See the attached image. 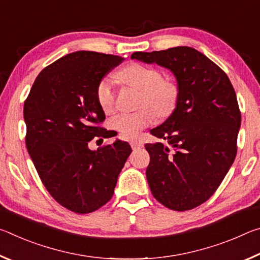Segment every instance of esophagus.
<instances>
[{
	"mask_svg": "<svg viewBox=\"0 0 260 260\" xmlns=\"http://www.w3.org/2000/svg\"><path fill=\"white\" fill-rule=\"evenodd\" d=\"M131 147L133 148V149H139V148H142L143 147V143L141 142V141L134 140V141H131Z\"/></svg>",
	"mask_w": 260,
	"mask_h": 260,
	"instance_id": "34e87169",
	"label": "esophagus"
}]
</instances>
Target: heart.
<instances>
[{
    "label": "heart",
    "instance_id": "b5f03b06",
    "mask_svg": "<svg viewBox=\"0 0 260 260\" xmlns=\"http://www.w3.org/2000/svg\"><path fill=\"white\" fill-rule=\"evenodd\" d=\"M125 85L141 91L139 105L144 107L139 111L120 113L110 122L112 128L125 139H133L146 127L150 126L158 116L165 117L173 111L178 100V88L172 81L161 79L157 69L140 63L126 65L118 73ZM96 100L105 114H111L116 109V93L111 79L103 78L96 87ZM150 105L154 109L146 107Z\"/></svg>",
    "mask_w": 260,
    "mask_h": 260
}]
</instances>
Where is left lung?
<instances>
[{
  "instance_id": "left-lung-1",
  "label": "left lung",
  "mask_w": 260,
  "mask_h": 260,
  "mask_svg": "<svg viewBox=\"0 0 260 260\" xmlns=\"http://www.w3.org/2000/svg\"><path fill=\"white\" fill-rule=\"evenodd\" d=\"M132 59L169 69L178 82L172 114L150 131L147 180L166 208L187 211L217 190L236 157L241 112L227 74L190 47L132 54Z\"/></svg>"
}]
</instances>
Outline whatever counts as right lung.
<instances>
[{
    "label": "right lung",
    "mask_w": 260,
    "mask_h": 260,
    "mask_svg": "<svg viewBox=\"0 0 260 260\" xmlns=\"http://www.w3.org/2000/svg\"><path fill=\"white\" fill-rule=\"evenodd\" d=\"M122 57L95 51L68 54L43 69L24 103L26 147L43 186L76 213L94 212L113 195L131 146L89 149L91 140L114 136L100 124L105 114L96 87Z\"/></svg>",
    "instance_id": "1"
}]
</instances>
